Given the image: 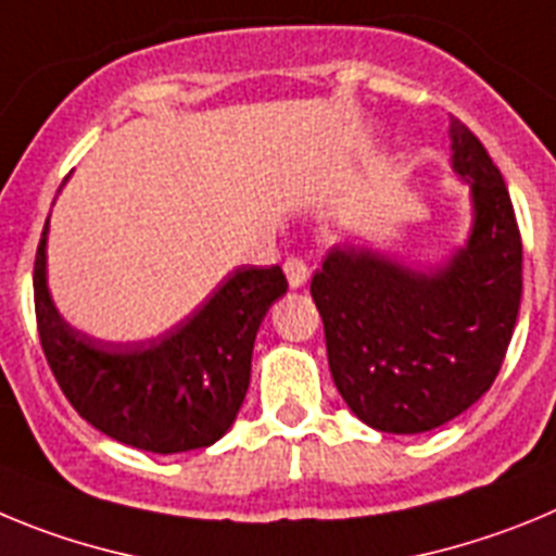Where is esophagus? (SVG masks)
<instances>
[{
	"label": "esophagus",
	"mask_w": 556,
	"mask_h": 556,
	"mask_svg": "<svg viewBox=\"0 0 556 556\" xmlns=\"http://www.w3.org/2000/svg\"><path fill=\"white\" fill-rule=\"evenodd\" d=\"M285 277H288L290 288H304L309 279V266L302 257H288L285 260Z\"/></svg>",
	"instance_id": "1"
}]
</instances>
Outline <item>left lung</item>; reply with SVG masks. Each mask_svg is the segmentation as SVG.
<instances>
[{"label": "left lung", "instance_id": "left-lung-1", "mask_svg": "<svg viewBox=\"0 0 556 556\" xmlns=\"http://www.w3.org/2000/svg\"><path fill=\"white\" fill-rule=\"evenodd\" d=\"M448 138L471 197L468 241L424 268L365 243L334 247L309 282L334 388L379 432H429L479 402L521 307V232L502 172L459 118Z\"/></svg>", "mask_w": 556, "mask_h": 556}]
</instances>
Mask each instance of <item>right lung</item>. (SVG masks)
I'll list each match as a JSON object with an SVG mask.
<instances>
[{
    "label": "right lung",
    "instance_id": "1",
    "mask_svg": "<svg viewBox=\"0 0 556 556\" xmlns=\"http://www.w3.org/2000/svg\"><path fill=\"white\" fill-rule=\"evenodd\" d=\"M49 218L35 254V318L60 390L108 438L154 454L207 448L227 434L252 377L268 307L288 290L282 268H238L163 338L113 343L58 313L47 282Z\"/></svg>",
    "mask_w": 556,
    "mask_h": 556
}]
</instances>
